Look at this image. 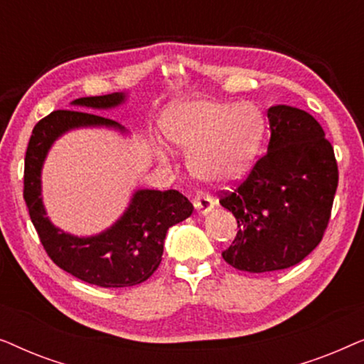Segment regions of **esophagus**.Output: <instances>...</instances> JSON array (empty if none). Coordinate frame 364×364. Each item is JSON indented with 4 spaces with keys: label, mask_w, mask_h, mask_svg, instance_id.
<instances>
[{
    "label": "esophagus",
    "mask_w": 364,
    "mask_h": 364,
    "mask_svg": "<svg viewBox=\"0 0 364 364\" xmlns=\"http://www.w3.org/2000/svg\"><path fill=\"white\" fill-rule=\"evenodd\" d=\"M193 207H196L198 215H207V213L215 207V202H213V198L210 196H207V193H197V197L193 198Z\"/></svg>",
    "instance_id": "obj_1"
}]
</instances>
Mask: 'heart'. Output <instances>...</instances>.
Wrapping results in <instances>:
<instances>
[{
  "label": "heart",
  "mask_w": 364,
  "mask_h": 364,
  "mask_svg": "<svg viewBox=\"0 0 364 364\" xmlns=\"http://www.w3.org/2000/svg\"><path fill=\"white\" fill-rule=\"evenodd\" d=\"M162 129L173 146L188 154L192 176L207 183H230L242 177L260 149L265 119L252 104L193 99L172 104L162 117ZM161 162L168 151L156 146Z\"/></svg>",
  "instance_id": "obj_1"
}]
</instances>
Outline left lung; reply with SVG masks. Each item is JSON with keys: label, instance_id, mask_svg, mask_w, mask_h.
<instances>
[{"label": "left lung", "instance_id": "left-lung-1", "mask_svg": "<svg viewBox=\"0 0 364 364\" xmlns=\"http://www.w3.org/2000/svg\"><path fill=\"white\" fill-rule=\"evenodd\" d=\"M267 116V154L220 200L238 223L223 260L250 273L283 270L310 255L325 233L338 187L335 152L316 119L287 104L272 106Z\"/></svg>", "mask_w": 364, "mask_h": 364}]
</instances>
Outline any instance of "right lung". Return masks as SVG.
<instances>
[{"instance_id":"obj_1","label":"right lung","mask_w":364,"mask_h":364,"mask_svg":"<svg viewBox=\"0 0 364 364\" xmlns=\"http://www.w3.org/2000/svg\"><path fill=\"white\" fill-rule=\"evenodd\" d=\"M129 99V92L79 97L74 107L111 111ZM77 129H107L129 136L112 119L87 111H54L39 121L24 159V200L44 250L64 272L104 288L132 287L146 282L161 265L167 230L192 215V203L177 191L139 188L112 225L92 235H74L54 225L43 202V167L54 142Z\"/></svg>"}]
</instances>
